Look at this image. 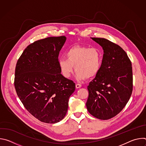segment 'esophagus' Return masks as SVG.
Here are the masks:
<instances>
[{"label":"esophagus","mask_w":146,"mask_h":146,"mask_svg":"<svg viewBox=\"0 0 146 146\" xmlns=\"http://www.w3.org/2000/svg\"><path fill=\"white\" fill-rule=\"evenodd\" d=\"M81 87V86L80 84H76V88H80Z\"/></svg>","instance_id":"1"}]
</instances>
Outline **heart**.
Here are the masks:
<instances>
[{
	"mask_svg": "<svg viewBox=\"0 0 146 146\" xmlns=\"http://www.w3.org/2000/svg\"><path fill=\"white\" fill-rule=\"evenodd\" d=\"M66 56L60 57L58 60L60 72L66 78L70 76L74 66L78 80L95 77L100 69L102 54L96 48L75 45L67 50Z\"/></svg>",
	"mask_w": 146,
	"mask_h": 146,
	"instance_id": "obj_1",
	"label": "heart"
}]
</instances>
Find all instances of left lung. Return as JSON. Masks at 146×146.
<instances>
[{
	"mask_svg": "<svg viewBox=\"0 0 146 146\" xmlns=\"http://www.w3.org/2000/svg\"><path fill=\"white\" fill-rule=\"evenodd\" d=\"M103 50L100 69L88 86V112L100 119L117 115L127 105L133 90L131 62L120 46L104 38L91 37Z\"/></svg>",
	"mask_w": 146,
	"mask_h": 146,
	"instance_id": "left-lung-1",
	"label": "left lung"
}]
</instances>
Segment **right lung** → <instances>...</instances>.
Instances as JSON below:
<instances>
[{"label":"right lung","instance_id":"right-lung-1","mask_svg":"<svg viewBox=\"0 0 146 146\" xmlns=\"http://www.w3.org/2000/svg\"><path fill=\"white\" fill-rule=\"evenodd\" d=\"M66 40L64 36L49 37L29 45L18 59L14 86L25 109L41 122L55 123L68 111L73 81L61 74L58 60Z\"/></svg>","mask_w":146,"mask_h":146}]
</instances>
